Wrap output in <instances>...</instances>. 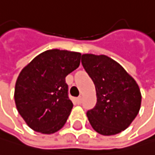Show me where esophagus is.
Segmentation results:
<instances>
[{"label":"esophagus","instance_id":"1","mask_svg":"<svg viewBox=\"0 0 155 155\" xmlns=\"http://www.w3.org/2000/svg\"><path fill=\"white\" fill-rule=\"evenodd\" d=\"M76 101H77V103L78 104H81L82 103V101H83V98H82V97H78L76 98Z\"/></svg>","mask_w":155,"mask_h":155}]
</instances>
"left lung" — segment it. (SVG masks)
Returning a JSON list of instances; mask_svg holds the SVG:
<instances>
[{
	"instance_id": "obj_1",
	"label": "left lung",
	"mask_w": 155,
	"mask_h": 155,
	"mask_svg": "<svg viewBox=\"0 0 155 155\" xmlns=\"http://www.w3.org/2000/svg\"><path fill=\"white\" fill-rule=\"evenodd\" d=\"M82 64L97 92L96 106L86 112L94 130L110 136L127 129L140 109L138 84L120 64L107 56L84 54Z\"/></svg>"
}]
</instances>
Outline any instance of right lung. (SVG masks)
<instances>
[{
  "mask_svg": "<svg viewBox=\"0 0 155 155\" xmlns=\"http://www.w3.org/2000/svg\"><path fill=\"white\" fill-rule=\"evenodd\" d=\"M80 60V53L47 50L21 71L15 83V101L31 129L53 134L65 124L73 107L65 78L79 67Z\"/></svg>",
  "mask_w": 155,
  "mask_h": 155,
  "instance_id": "1",
  "label": "right lung"
}]
</instances>
